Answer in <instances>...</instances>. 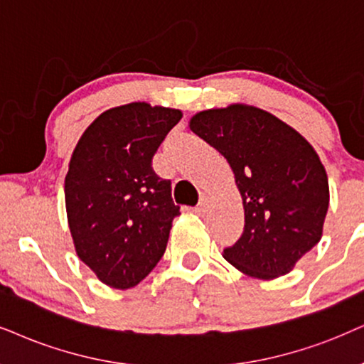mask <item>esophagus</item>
Instances as JSON below:
<instances>
[{"label":"esophagus","instance_id":"34e87169","mask_svg":"<svg viewBox=\"0 0 364 364\" xmlns=\"http://www.w3.org/2000/svg\"><path fill=\"white\" fill-rule=\"evenodd\" d=\"M208 206H210L208 198H206V196H201L200 203H198V205L195 206V213H196V215H205L206 211H208Z\"/></svg>","mask_w":364,"mask_h":364}]
</instances>
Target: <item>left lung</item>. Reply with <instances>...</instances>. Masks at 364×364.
<instances>
[{"label":"left lung","mask_w":364,"mask_h":364,"mask_svg":"<svg viewBox=\"0 0 364 364\" xmlns=\"http://www.w3.org/2000/svg\"><path fill=\"white\" fill-rule=\"evenodd\" d=\"M190 129L228 161L242 195L245 227L225 260L255 279L291 272L323 237L329 206L328 174L314 148L245 104L198 112Z\"/></svg>","instance_id":"8db88e82"}]
</instances>
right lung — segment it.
Wrapping results in <instances>:
<instances>
[{
  "label": "right lung",
  "instance_id": "1",
  "mask_svg": "<svg viewBox=\"0 0 364 364\" xmlns=\"http://www.w3.org/2000/svg\"><path fill=\"white\" fill-rule=\"evenodd\" d=\"M181 110L131 102L95 119L65 176L68 228L79 259L114 289L134 287L161 260L179 206L153 156Z\"/></svg>",
  "mask_w": 364,
  "mask_h": 364
}]
</instances>
